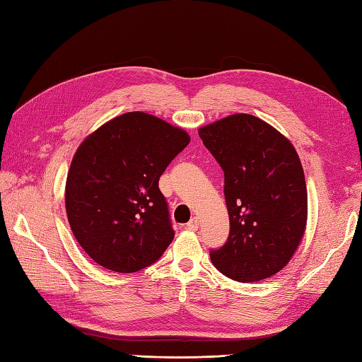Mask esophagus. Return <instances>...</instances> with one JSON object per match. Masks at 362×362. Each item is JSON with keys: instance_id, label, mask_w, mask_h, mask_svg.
Returning a JSON list of instances; mask_svg holds the SVG:
<instances>
[{"instance_id": "1", "label": "esophagus", "mask_w": 362, "mask_h": 362, "mask_svg": "<svg viewBox=\"0 0 362 362\" xmlns=\"http://www.w3.org/2000/svg\"><path fill=\"white\" fill-rule=\"evenodd\" d=\"M187 228L189 231H197V228H199V219H197V217H192V219L188 222Z\"/></svg>"}]
</instances>
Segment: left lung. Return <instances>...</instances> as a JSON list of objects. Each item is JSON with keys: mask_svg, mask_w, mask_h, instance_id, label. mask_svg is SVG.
Here are the masks:
<instances>
[{"mask_svg": "<svg viewBox=\"0 0 362 362\" xmlns=\"http://www.w3.org/2000/svg\"><path fill=\"white\" fill-rule=\"evenodd\" d=\"M225 175L230 234L209 251L214 267L239 282L281 272L304 236L307 187L296 149L273 126L234 114L199 129Z\"/></svg>", "mask_w": 362, "mask_h": 362, "instance_id": "8db88e82", "label": "left lung"}]
</instances>
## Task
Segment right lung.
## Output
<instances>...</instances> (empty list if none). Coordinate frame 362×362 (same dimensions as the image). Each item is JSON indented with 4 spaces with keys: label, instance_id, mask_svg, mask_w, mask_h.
Wrapping results in <instances>:
<instances>
[{
    "label": "right lung",
    "instance_id": "add662e5",
    "mask_svg": "<svg viewBox=\"0 0 362 362\" xmlns=\"http://www.w3.org/2000/svg\"><path fill=\"white\" fill-rule=\"evenodd\" d=\"M189 136L154 115L126 112L81 143L66 182L71 230L92 260L136 273L174 239L158 180Z\"/></svg>",
    "mask_w": 362,
    "mask_h": 362
}]
</instances>
